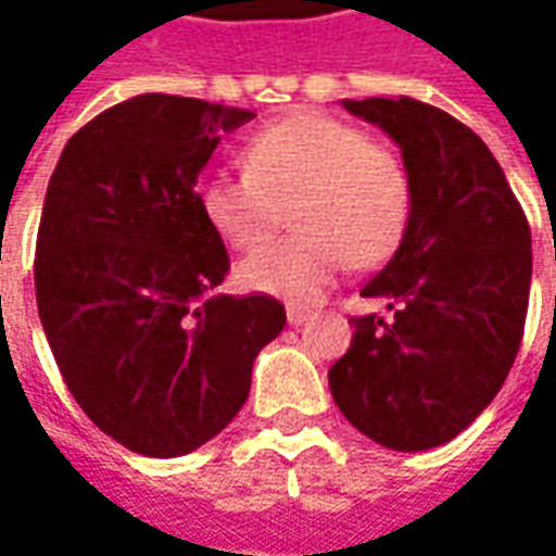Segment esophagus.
Instances as JSON below:
<instances>
[{"instance_id":"esophagus-1","label":"esophagus","mask_w":556,"mask_h":556,"mask_svg":"<svg viewBox=\"0 0 556 556\" xmlns=\"http://www.w3.org/2000/svg\"><path fill=\"white\" fill-rule=\"evenodd\" d=\"M312 312L309 309H300V306H288V321L290 325H303V321H309Z\"/></svg>"}]
</instances>
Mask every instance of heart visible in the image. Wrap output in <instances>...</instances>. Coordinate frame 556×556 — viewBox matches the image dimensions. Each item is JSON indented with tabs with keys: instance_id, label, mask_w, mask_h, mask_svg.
Returning a JSON list of instances; mask_svg holds the SVG:
<instances>
[{
	"instance_id": "obj_1",
	"label": "heart",
	"mask_w": 556,
	"mask_h": 556,
	"mask_svg": "<svg viewBox=\"0 0 556 556\" xmlns=\"http://www.w3.org/2000/svg\"><path fill=\"white\" fill-rule=\"evenodd\" d=\"M288 205L301 231L247 256L238 281L290 303H315L353 263L371 268L393 256L412 216V182L402 161L365 129L293 111L247 139L244 173L201 185L206 223L235 250L265 243Z\"/></svg>"
}]
</instances>
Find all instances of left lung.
Instances as JSON below:
<instances>
[{
	"mask_svg": "<svg viewBox=\"0 0 556 556\" xmlns=\"http://www.w3.org/2000/svg\"><path fill=\"white\" fill-rule=\"evenodd\" d=\"M402 148L412 216L395 256L362 288L390 318L358 315L328 371L355 430L424 452L467 430L502 390L523 340L532 235L485 141L417 98L343 101Z\"/></svg>",
	"mask_w": 556,
	"mask_h": 556,
	"instance_id": "left-lung-1",
	"label": "left lung"
}]
</instances>
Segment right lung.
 I'll list each match as a JSON object with an SVG mask.
<instances>
[{
    "mask_svg": "<svg viewBox=\"0 0 556 556\" xmlns=\"http://www.w3.org/2000/svg\"><path fill=\"white\" fill-rule=\"evenodd\" d=\"M253 117L148 92L64 144L36 235V306L76 405L129 452L179 458L223 433L288 315L268 293H213L228 271L198 176Z\"/></svg>",
    "mask_w": 556,
    "mask_h": 556,
    "instance_id": "obj_1",
    "label": "right lung"
}]
</instances>
